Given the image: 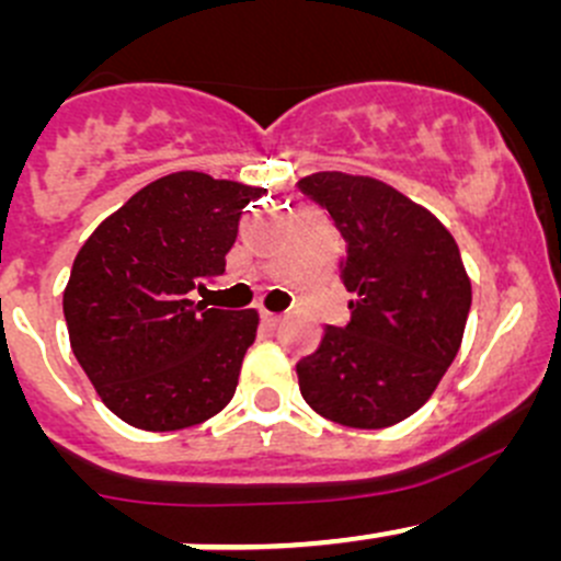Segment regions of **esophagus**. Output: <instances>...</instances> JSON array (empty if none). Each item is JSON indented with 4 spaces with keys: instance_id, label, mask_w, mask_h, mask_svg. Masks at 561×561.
<instances>
[{
    "instance_id": "esophagus-1",
    "label": "esophagus",
    "mask_w": 561,
    "mask_h": 561,
    "mask_svg": "<svg viewBox=\"0 0 561 561\" xmlns=\"http://www.w3.org/2000/svg\"><path fill=\"white\" fill-rule=\"evenodd\" d=\"M260 320H263L265 328H276V325H279L282 317L274 314V312H263V314H260Z\"/></svg>"
}]
</instances>
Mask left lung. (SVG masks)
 I'll list each match as a JSON object with an SVG mask.
<instances>
[{"label":"left lung","instance_id":"obj_1","mask_svg":"<svg viewBox=\"0 0 561 561\" xmlns=\"http://www.w3.org/2000/svg\"><path fill=\"white\" fill-rule=\"evenodd\" d=\"M296 190L342 233L339 276L355 296L347 325H328L298 360V386L342 426H393L426 404L461 347L472 307L461 252L434 214L369 175L312 173Z\"/></svg>","mask_w":561,"mask_h":561}]
</instances>
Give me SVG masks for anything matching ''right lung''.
I'll list each match as a JSON object with an SVG mask.
<instances>
[{
  "mask_svg": "<svg viewBox=\"0 0 561 561\" xmlns=\"http://www.w3.org/2000/svg\"><path fill=\"white\" fill-rule=\"evenodd\" d=\"M265 190L181 171L105 219L72 263V353L113 415L175 432L217 415L239 386L257 312L208 309L192 290L225 274L249 201Z\"/></svg>",
  "mask_w": 561,
  "mask_h": 561,
  "instance_id": "right-lung-1",
  "label": "right lung"
}]
</instances>
